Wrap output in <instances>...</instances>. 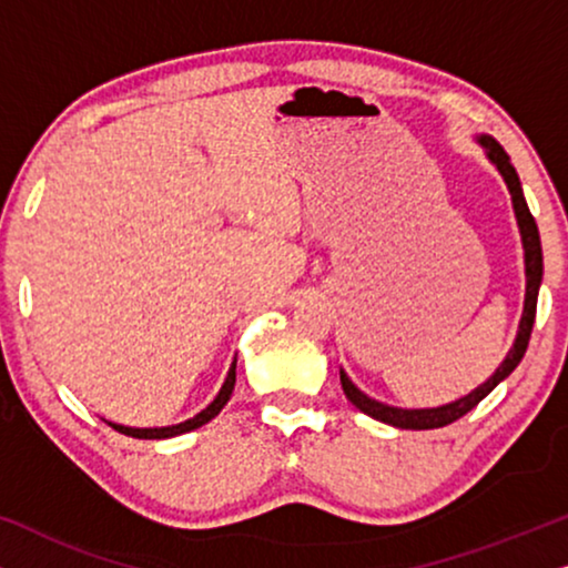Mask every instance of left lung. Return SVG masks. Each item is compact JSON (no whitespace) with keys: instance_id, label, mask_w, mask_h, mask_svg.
I'll return each instance as SVG.
<instances>
[{"instance_id":"obj_1","label":"left lung","mask_w":568,"mask_h":568,"mask_svg":"<svg viewBox=\"0 0 568 568\" xmlns=\"http://www.w3.org/2000/svg\"><path fill=\"white\" fill-rule=\"evenodd\" d=\"M478 142L486 146L488 160L499 168V173L507 181V189L511 193V204H515V214H517V224L519 232H523V245H525V276H527V290H525V310H523V321H519V331L515 338V346L509 348L507 359L499 364V369L494 372L491 377L486 379L484 385L476 387L470 395L465 398L447 403V406L439 408H416V410H403V408H393L385 406V403L372 400L369 395H364L359 387H356L352 379L346 377V372L341 369V387H344L346 398L354 403L362 414H367L377 422L398 426V429H439V426H447L463 418L468 410L478 406L480 400L486 398L488 393L494 390L496 385L501 383L504 377H509L511 372L527 352V344H530V333H532V323H535V310H538V290H540V278H542V251H540V232L538 224H535V216L527 209V201L523 196V185H519L517 170L509 162V154L504 152V146L496 142L494 136H478Z\"/></svg>"}]
</instances>
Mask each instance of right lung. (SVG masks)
<instances>
[{
  "label": "right lung",
  "mask_w": 568,
  "mask_h": 568,
  "mask_svg": "<svg viewBox=\"0 0 568 568\" xmlns=\"http://www.w3.org/2000/svg\"><path fill=\"white\" fill-rule=\"evenodd\" d=\"M235 364H237V362H232V367H230V372H227V379H224L222 390H220V395H216V398L212 400V406H206L204 410H201V414L189 418V422L175 424V426H162V429H131V426H121V424H111V426H113L115 432L126 434V437H136V439H168V437H178V434H185V432L199 429V426H204V424L212 422V418H214L216 414H220V410H222L224 406H227L230 395H232V390H235Z\"/></svg>",
  "instance_id": "1"
}]
</instances>
